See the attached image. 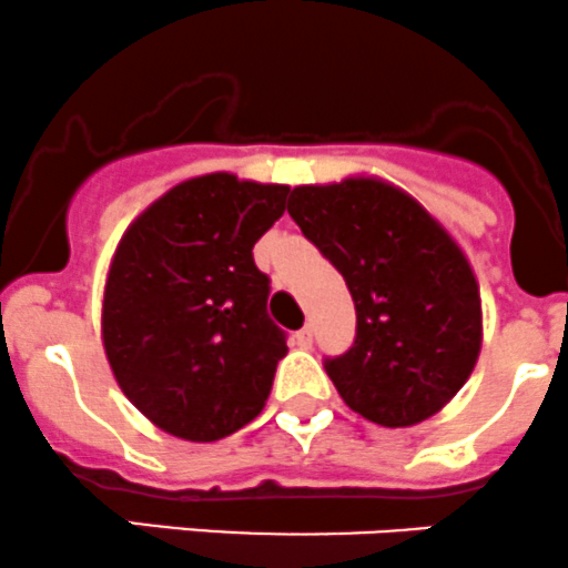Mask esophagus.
<instances>
[{
	"instance_id": "esophagus-1",
	"label": "esophagus",
	"mask_w": 568,
	"mask_h": 568,
	"mask_svg": "<svg viewBox=\"0 0 568 568\" xmlns=\"http://www.w3.org/2000/svg\"><path fill=\"white\" fill-rule=\"evenodd\" d=\"M312 336H314L312 334V325H303V328L295 334V342L301 347H308V345H312Z\"/></svg>"
}]
</instances>
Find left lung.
<instances>
[{
    "mask_svg": "<svg viewBox=\"0 0 568 568\" xmlns=\"http://www.w3.org/2000/svg\"><path fill=\"white\" fill-rule=\"evenodd\" d=\"M286 212L356 303L353 347L325 358L342 400L384 428L442 412L483 342L480 290L456 240L417 199L375 176L301 184Z\"/></svg>",
    "mask_w": 568,
    "mask_h": 568,
    "instance_id": "1",
    "label": "left lung"
}]
</instances>
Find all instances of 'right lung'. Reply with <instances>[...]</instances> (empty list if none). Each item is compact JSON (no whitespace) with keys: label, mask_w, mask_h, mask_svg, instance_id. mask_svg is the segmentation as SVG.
<instances>
[{"label":"right lung","mask_w":568,"mask_h":568,"mask_svg":"<svg viewBox=\"0 0 568 568\" xmlns=\"http://www.w3.org/2000/svg\"><path fill=\"white\" fill-rule=\"evenodd\" d=\"M286 184L187 179L140 212L110 262L101 339L123 395L165 434L217 442L260 417L286 334L254 245Z\"/></svg>","instance_id":"obj_1"}]
</instances>
